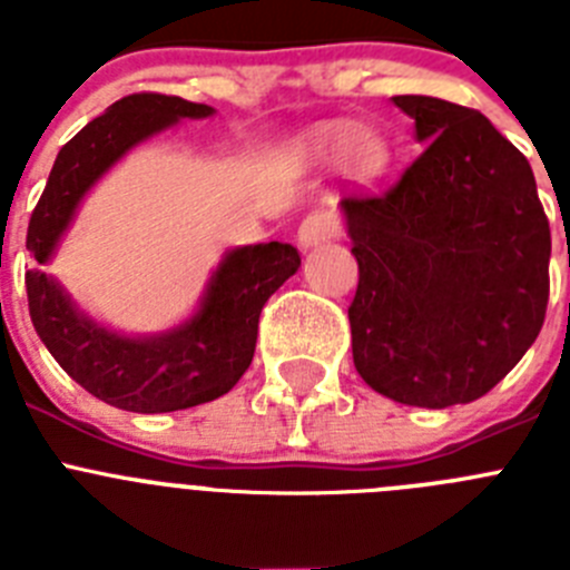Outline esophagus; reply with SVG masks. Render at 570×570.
I'll use <instances>...</instances> for the list:
<instances>
[{
  "instance_id": "1",
  "label": "esophagus",
  "mask_w": 570,
  "mask_h": 570,
  "mask_svg": "<svg viewBox=\"0 0 570 570\" xmlns=\"http://www.w3.org/2000/svg\"><path fill=\"white\" fill-rule=\"evenodd\" d=\"M340 234V223H336V216L331 210H314L302 219L299 230H296V242H299V248H316L322 242H331L334 236Z\"/></svg>"
}]
</instances>
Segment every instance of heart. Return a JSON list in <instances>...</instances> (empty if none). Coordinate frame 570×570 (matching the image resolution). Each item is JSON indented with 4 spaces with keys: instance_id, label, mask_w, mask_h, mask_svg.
Returning a JSON list of instances; mask_svg holds the SVG:
<instances>
[{
    "instance_id": "heart-1",
    "label": "heart",
    "mask_w": 570,
    "mask_h": 570,
    "mask_svg": "<svg viewBox=\"0 0 570 570\" xmlns=\"http://www.w3.org/2000/svg\"><path fill=\"white\" fill-rule=\"evenodd\" d=\"M308 148L311 154H316L320 159H345L351 168L360 170L376 165L382 156L380 142H374V139L362 134L356 125L347 122L320 125V128L308 136Z\"/></svg>"
}]
</instances>
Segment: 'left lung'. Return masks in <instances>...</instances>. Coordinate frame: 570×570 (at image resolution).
Here are the masks:
<instances>
[{"label":"left lung","instance_id":"1","mask_svg":"<svg viewBox=\"0 0 570 570\" xmlns=\"http://www.w3.org/2000/svg\"><path fill=\"white\" fill-rule=\"evenodd\" d=\"M425 145L380 196H347L354 365L402 405L488 394L540 336L551 228L525 156L480 110L394 97Z\"/></svg>","mask_w":570,"mask_h":570}]
</instances>
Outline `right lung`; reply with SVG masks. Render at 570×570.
<instances>
[{
  "instance_id": "add662e5",
  "label": "right lung",
  "mask_w": 570,
  "mask_h": 570,
  "mask_svg": "<svg viewBox=\"0 0 570 570\" xmlns=\"http://www.w3.org/2000/svg\"><path fill=\"white\" fill-rule=\"evenodd\" d=\"M216 110L165 94H134L85 125L62 150L30 214L24 274L28 308L39 340L70 380L122 411L168 414L228 394L254 360L259 314L268 296L299 268L288 242H259L225 254L210 274L199 308L150 336H130L85 314L57 276L45 274L88 190L136 145Z\"/></svg>"
}]
</instances>
